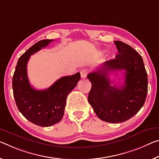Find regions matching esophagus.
Segmentation results:
<instances>
[{
	"label": "esophagus",
	"mask_w": 159,
	"mask_h": 159,
	"mask_svg": "<svg viewBox=\"0 0 159 159\" xmlns=\"http://www.w3.org/2000/svg\"><path fill=\"white\" fill-rule=\"evenodd\" d=\"M80 76H81L82 79H85V78L87 76L88 70L86 69H82L80 70Z\"/></svg>",
	"instance_id": "obj_1"
}]
</instances>
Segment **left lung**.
Returning a JSON list of instances; mask_svg holds the SVG:
<instances>
[{
	"mask_svg": "<svg viewBox=\"0 0 159 159\" xmlns=\"http://www.w3.org/2000/svg\"><path fill=\"white\" fill-rule=\"evenodd\" d=\"M118 54L103 64L87 78L91 82L88 100L98 118L110 123L129 120L144 104L148 91V77L142 57L129 45L115 41ZM125 70L124 84L110 85V71Z\"/></svg>",
	"mask_w": 159,
	"mask_h": 159,
	"instance_id": "1",
	"label": "left lung"
}]
</instances>
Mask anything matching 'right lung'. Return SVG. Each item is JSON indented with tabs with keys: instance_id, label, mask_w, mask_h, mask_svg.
<instances>
[{
	"instance_id": "add662e5",
	"label": "right lung",
	"mask_w": 159,
	"mask_h": 159,
	"mask_svg": "<svg viewBox=\"0 0 159 159\" xmlns=\"http://www.w3.org/2000/svg\"><path fill=\"white\" fill-rule=\"evenodd\" d=\"M53 39L39 41L20 57L12 77V90L19 111L33 124L50 127L62 119L66 98L80 79V73L64 76L47 89H34L30 84L27 64L30 56L47 47Z\"/></svg>"
}]
</instances>
